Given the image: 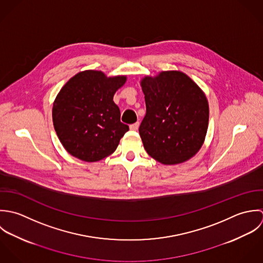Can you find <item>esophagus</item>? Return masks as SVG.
Listing matches in <instances>:
<instances>
[{
    "mask_svg": "<svg viewBox=\"0 0 263 263\" xmlns=\"http://www.w3.org/2000/svg\"><path fill=\"white\" fill-rule=\"evenodd\" d=\"M138 128H139V122H136V123L130 125V129L132 131H136V130H138Z\"/></svg>",
    "mask_w": 263,
    "mask_h": 263,
    "instance_id": "esophagus-1",
    "label": "esophagus"
}]
</instances>
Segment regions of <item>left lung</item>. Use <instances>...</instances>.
<instances>
[{
  "mask_svg": "<svg viewBox=\"0 0 263 263\" xmlns=\"http://www.w3.org/2000/svg\"><path fill=\"white\" fill-rule=\"evenodd\" d=\"M146 115L139 134L146 153L165 165L193 158L204 143L210 106L203 90L181 71L144 76Z\"/></svg>",
  "mask_w": 263,
  "mask_h": 263,
  "instance_id": "left-lung-1",
  "label": "left lung"
}]
</instances>
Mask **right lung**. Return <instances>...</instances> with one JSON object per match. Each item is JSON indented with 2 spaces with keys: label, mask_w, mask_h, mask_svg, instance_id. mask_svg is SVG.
<instances>
[{
  "label": "right lung",
  "mask_w": 263,
  "mask_h": 263,
  "mask_svg": "<svg viewBox=\"0 0 263 263\" xmlns=\"http://www.w3.org/2000/svg\"><path fill=\"white\" fill-rule=\"evenodd\" d=\"M127 76L107 77L103 71L77 73L61 88L53 104V128L64 148L83 161L110 156L129 130L112 101Z\"/></svg>",
  "instance_id": "obj_1"
}]
</instances>
